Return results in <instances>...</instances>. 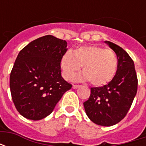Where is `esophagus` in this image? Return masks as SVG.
Here are the masks:
<instances>
[{"mask_svg":"<svg viewBox=\"0 0 146 146\" xmlns=\"http://www.w3.org/2000/svg\"><path fill=\"white\" fill-rule=\"evenodd\" d=\"M79 87H80L79 85H76V84H73V89H76V88H78Z\"/></svg>","mask_w":146,"mask_h":146,"instance_id":"1","label":"esophagus"}]
</instances>
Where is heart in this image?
I'll return each mask as SVG.
<instances>
[{
  "mask_svg": "<svg viewBox=\"0 0 146 146\" xmlns=\"http://www.w3.org/2000/svg\"><path fill=\"white\" fill-rule=\"evenodd\" d=\"M62 76L70 79L82 67L78 79L88 80L93 86L101 87L112 81L118 68V58L111 49L98 45L82 46L72 52H66L61 58Z\"/></svg>",
  "mask_w": 146,
  "mask_h": 146,
  "instance_id": "obj_1",
  "label": "heart"
}]
</instances>
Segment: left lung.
<instances>
[{"label": "left lung", "mask_w": 146, "mask_h": 146, "mask_svg": "<svg viewBox=\"0 0 146 146\" xmlns=\"http://www.w3.org/2000/svg\"><path fill=\"white\" fill-rule=\"evenodd\" d=\"M118 58L116 76L108 84L91 88L84 110L92 122L101 126H113L121 121L131 106L138 90V77L134 61L121 47L106 41Z\"/></svg>", "instance_id": "left-lung-1"}]
</instances>
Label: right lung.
I'll use <instances>...</instances> for the list:
<instances>
[{"label":"right lung","mask_w":146,"mask_h":146,"mask_svg":"<svg viewBox=\"0 0 146 146\" xmlns=\"http://www.w3.org/2000/svg\"><path fill=\"white\" fill-rule=\"evenodd\" d=\"M66 47V40L47 35L19 51L10 75V91L15 106L25 118L39 120L48 116L72 88L61 76V58Z\"/></svg>","instance_id":"right-lung-1"}]
</instances>
